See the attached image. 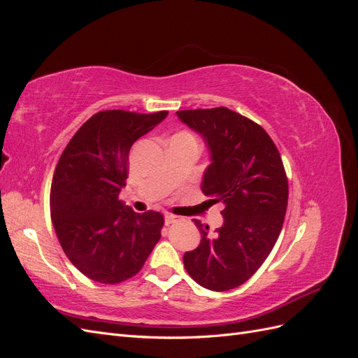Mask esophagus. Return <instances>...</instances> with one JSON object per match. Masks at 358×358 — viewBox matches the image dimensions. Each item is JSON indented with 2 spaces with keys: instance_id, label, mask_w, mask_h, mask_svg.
<instances>
[{
  "instance_id": "obj_1",
  "label": "esophagus",
  "mask_w": 358,
  "mask_h": 358,
  "mask_svg": "<svg viewBox=\"0 0 358 358\" xmlns=\"http://www.w3.org/2000/svg\"><path fill=\"white\" fill-rule=\"evenodd\" d=\"M176 221H178V216L171 215V213H167V215H164V224H166V225H170V224L176 222Z\"/></svg>"
}]
</instances>
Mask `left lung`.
<instances>
[{
  "mask_svg": "<svg viewBox=\"0 0 358 358\" xmlns=\"http://www.w3.org/2000/svg\"><path fill=\"white\" fill-rule=\"evenodd\" d=\"M199 133L210 152L201 191L222 201L224 224L209 234L197 220L200 245L183 264L196 282L212 291L242 285L264 263L282 229L288 180L273 140L264 129L227 107L176 112Z\"/></svg>",
  "mask_w": 358,
  "mask_h": 358,
  "instance_id": "8db88e82",
  "label": "left lung"
}]
</instances>
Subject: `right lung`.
Instances as JSON below:
<instances>
[{
	"mask_svg": "<svg viewBox=\"0 0 358 358\" xmlns=\"http://www.w3.org/2000/svg\"><path fill=\"white\" fill-rule=\"evenodd\" d=\"M169 112L103 110L73 136L50 188V216L70 262L90 279L115 285L143 267L161 237L159 212L137 213L119 200L129 149Z\"/></svg>",
	"mask_w": 358,
	"mask_h": 358,
	"instance_id": "right-lung-1",
	"label": "right lung"
}]
</instances>
